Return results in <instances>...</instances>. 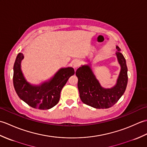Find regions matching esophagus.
I'll use <instances>...</instances> for the list:
<instances>
[{
	"label": "esophagus",
	"mask_w": 147,
	"mask_h": 147,
	"mask_svg": "<svg viewBox=\"0 0 147 147\" xmlns=\"http://www.w3.org/2000/svg\"><path fill=\"white\" fill-rule=\"evenodd\" d=\"M81 65V61L80 60H75L73 62V66L74 68H77Z\"/></svg>",
	"instance_id": "obj_1"
}]
</instances>
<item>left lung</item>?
<instances>
[{
	"mask_svg": "<svg viewBox=\"0 0 147 147\" xmlns=\"http://www.w3.org/2000/svg\"><path fill=\"white\" fill-rule=\"evenodd\" d=\"M116 49L120 51L117 46ZM119 51L115 54L121 69L117 84L113 88L105 89L101 87L89 65H83L76 71L80 96L84 104L96 109H107L113 106L123 95L127 83V68L125 58Z\"/></svg>",
	"mask_w": 147,
	"mask_h": 147,
	"instance_id": "1",
	"label": "left lung"
}]
</instances>
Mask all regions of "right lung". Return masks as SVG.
Masks as SVG:
<instances>
[{"instance_id":"obj_1","label":"right lung","mask_w":147,"mask_h":147,"mask_svg":"<svg viewBox=\"0 0 147 147\" xmlns=\"http://www.w3.org/2000/svg\"><path fill=\"white\" fill-rule=\"evenodd\" d=\"M23 54L19 53L14 65L13 84L18 95L30 107L46 110L54 107L60 99L62 88L69 77L74 74L72 67L61 69L49 82L40 86H32L24 79L21 71Z\"/></svg>"}]
</instances>
